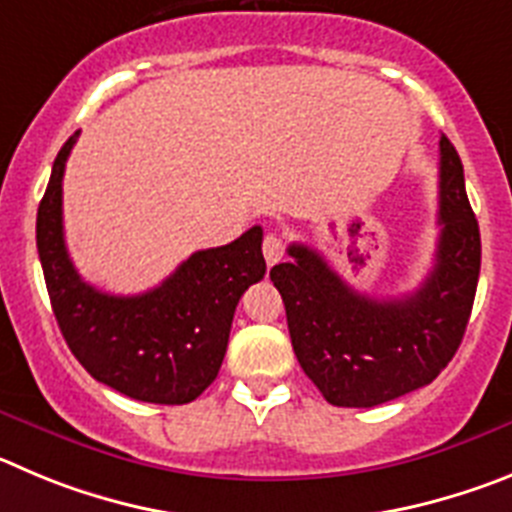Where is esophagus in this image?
<instances>
[{"mask_svg":"<svg viewBox=\"0 0 512 512\" xmlns=\"http://www.w3.org/2000/svg\"><path fill=\"white\" fill-rule=\"evenodd\" d=\"M283 252H285V242L278 237V234H265V239H262V255H265V262L270 267L275 265V262L283 260Z\"/></svg>","mask_w":512,"mask_h":512,"instance_id":"esophagus-1","label":"esophagus"}]
</instances>
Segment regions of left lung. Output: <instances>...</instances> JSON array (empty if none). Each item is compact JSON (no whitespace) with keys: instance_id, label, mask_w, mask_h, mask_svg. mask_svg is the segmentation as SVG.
<instances>
[{"instance_id":"left-lung-1","label":"left lung","mask_w":512,"mask_h":512,"mask_svg":"<svg viewBox=\"0 0 512 512\" xmlns=\"http://www.w3.org/2000/svg\"><path fill=\"white\" fill-rule=\"evenodd\" d=\"M439 245L411 296L377 301L306 245L270 270L303 372L331 405L372 408L434 382L462 344L480 280V227L449 137L439 140Z\"/></svg>"}]
</instances>
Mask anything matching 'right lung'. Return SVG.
<instances>
[{"instance_id":"1","label":"right lung","mask_w":512,"mask_h":512,"mask_svg":"<svg viewBox=\"0 0 512 512\" xmlns=\"http://www.w3.org/2000/svg\"><path fill=\"white\" fill-rule=\"evenodd\" d=\"M76 137L55 158L38 209V255L55 321L94 380L142 403H191L219 375L239 298L265 275L262 229L193 252L140 296L104 293L76 273L63 237V170Z\"/></svg>"}]
</instances>
